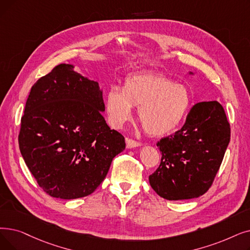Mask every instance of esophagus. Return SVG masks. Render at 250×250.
<instances>
[{"label": "esophagus", "instance_id": "34e87169", "mask_svg": "<svg viewBox=\"0 0 250 250\" xmlns=\"http://www.w3.org/2000/svg\"><path fill=\"white\" fill-rule=\"evenodd\" d=\"M125 143H126V148L127 149H132V148H136V147L141 146V143L137 142V141H135V140L128 139V138L125 139Z\"/></svg>", "mask_w": 250, "mask_h": 250}]
</instances>
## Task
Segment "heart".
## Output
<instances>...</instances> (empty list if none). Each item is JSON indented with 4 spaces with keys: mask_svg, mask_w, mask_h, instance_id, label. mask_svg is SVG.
<instances>
[{
    "mask_svg": "<svg viewBox=\"0 0 250 250\" xmlns=\"http://www.w3.org/2000/svg\"><path fill=\"white\" fill-rule=\"evenodd\" d=\"M191 105L185 85L161 74L150 72L128 75L122 89L111 86L105 95V111L110 125L119 128L138 107V119L151 136H164L176 129Z\"/></svg>",
    "mask_w": 250,
    "mask_h": 250,
    "instance_id": "b5f03b06",
    "label": "heart"
}]
</instances>
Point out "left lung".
<instances>
[{
    "label": "left lung",
    "instance_id": "1",
    "mask_svg": "<svg viewBox=\"0 0 250 250\" xmlns=\"http://www.w3.org/2000/svg\"><path fill=\"white\" fill-rule=\"evenodd\" d=\"M230 136V124L218 101L194 105L182 128L157 143L162 156L149 176L152 189L167 200L201 196L211 186Z\"/></svg>",
    "mask_w": 250,
    "mask_h": 250
}]
</instances>
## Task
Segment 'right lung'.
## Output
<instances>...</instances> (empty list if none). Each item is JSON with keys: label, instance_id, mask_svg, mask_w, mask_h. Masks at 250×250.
<instances>
[{"label": "right lung", "instance_id": "add662e5", "mask_svg": "<svg viewBox=\"0 0 250 250\" xmlns=\"http://www.w3.org/2000/svg\"><path fill=\"white\" fill-rule=\"evenodd\" d=\"M59 64L32 85L18 142L25 165L50 196H88L105 179L125 138L107 125L99 83Z\"/></svg>", "mask_w": 250, "mask_h": 250}]
</instances>
